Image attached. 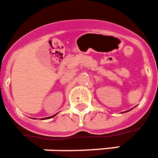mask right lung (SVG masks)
I'll list each match as a JSON object with an SVG mask.
<instances>
[{
	"label": "right lung",
	"mask_w": 158,
	"mask_h": 158,
	"mask_svg": "<svg viewBox=\"0 0 158 158\" xmlns=\"http://www.w3.org/2000/svg\"><path fill=\"white\" fill-rule=\"evenodd\" d=\"M53 116H55V115H52V116H50V117H48V118H49V119H50V118H52V117H53Z\"/></svg>",
	"instance_id": "obj_1"
}]
</instances>
